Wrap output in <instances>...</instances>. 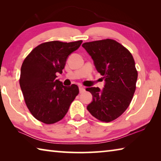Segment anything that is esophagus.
<instances>
[{
    "mask_svg": "<svg viewBox=\"0 0 161 161\" xmlns=\"http://www.w3.org/2000/svg\"><path fill=\"white\" fill-rule=\"evenodd\" d=\"M84 92H85V89H84L83 86H80V93H84Z\"/></svg>",
    "mask_w": 161,
    "mask_h": 161,
    "instance_id": "1",
    "label": "esophagus"
}]
</instances>
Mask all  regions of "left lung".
I'll return each instance as SVG.
<instances>
[{
    "label": "left lung",
    "instance_id": "left-lung-1",
    "mask_svg": "<svg viewBox=\"0 0 161 161\" xmlns=\"http://www.w3.org/2000/svg\"><path fill=\"white\" fill-rule=\"evenodd\" d=\"M82 47L105 80L102 90L99 87L86 89L93 96L87 110L101 121H112L127 109L134 94L138 78L134 59L128 49L114 40L85 42Z\"/></svg>",
    "mask_w": 161,
    "mask_h": 161
}]
</instances>
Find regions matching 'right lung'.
Segmentation results:
<instances>
[{
  "label": "right lung",
  "instance_id": "add662e5",
  "mask_svg": "<svg viewBox=\"0 0 161 161\" xmlns=\"http://www.w3.org/2000/svg\"><path fill=\"white\" fill-rule=\"evenodd\" d=\"M82 40L42 43L24 59L20 86L27 107L38 121L46 124L60 121L78 95L77 85L64 86L56 80V74H62L67 57L77 50Z\"/></svg>",
  "mask_w": 161,
  "mask_h": 161
}]
</instances>
